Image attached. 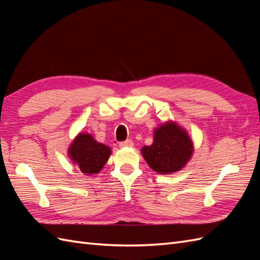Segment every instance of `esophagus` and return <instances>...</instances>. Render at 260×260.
Listing matches in <instances>:
<instances>
[{
    "label": "esophagus",
    "mask_w": 260,
    "mask_h": 260,
    "mask_svg": "<svg viewBox=\"0 0 260 260\" xmlns=\"http://www.w3.org/2000/svg\"><path fill=\"white\" fill-rule=\"evenodd\" d=\"M120 147H131L133 146V142L131 140H127V141H122V142L119 143Z\"/></svg>",
    "instance_id": "1"
}]
</instances>
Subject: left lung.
<instances>
[{"instance_id":"8db88e82","label":"left lung","mask_w":260,"mask_h":260,"mask_svg":"<svg viewBox=\"0 0 260 260\" xmlns=\"http://www.w3.org/2000/svg\"><path fill=\"white\" fill-rule=\"evenodd\" d=\"M192 153L193 144L187 133L172 122L155 129L153 144L142 148L148 166L159 174L181 170L190 160Z\"/></svg>"}]
</instances>
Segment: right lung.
Here are the masks:
<instances>
[{"label":"right lung","mask_w":260,"mask_h":260,"mask_svg":"<svg viewBox=\"0 0 260 260\" xmlns=\"http://www.w3.org/2000/svg\"><path fill=\"white\" fill-rule=\"evenodd\" d=\"M111 155V148L96 142L92 136L80 133L69 147V156L83 174L100 172Z\"/></svg>","instance_id":"1"}]
</instances>
